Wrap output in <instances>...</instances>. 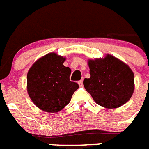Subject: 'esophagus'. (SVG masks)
Wrapping results in <instances>:
<instances>
[{"instance_id": "obj_1", "label": "esophagus", "mask_w": 149, "mask_h": 149, "mask_svg": "<svg viewBox=\"0 0 149 149\" xmlns=\"http://www.w3.org/2000/svg\"><path fill=\"white\" fill-rule=\"evenodd\" d=\"M78 84H79V86H80V87L83 86V81H82V80L79 81H78Z\"/></svg>"}]
</instances>
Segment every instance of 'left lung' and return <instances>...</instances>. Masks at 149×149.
<instances>
[{
  "mask_svg": "<svg viewBox=\"0 0 149 149\" xmlns=\"http://www.w3.org/2000/svg\"><path fill=\"white\" fill-rule=\"evenodd\" d=\"M90 78H84L86 91L97 104L116 108L130 99L135 89L132 69L111 54L88 61Z\"/></svg>",
  "mask_w": 149,
  "mask_h": 149,
  "instance_id": "obj_1",
  "label": "left lung"
}]
</instances>
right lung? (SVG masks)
<instances>
[{
	"label": "right lung",
	"instance_id": "right-lung-1",
	"mask_svg": "<svg viewBox=\"0 0 149 149\" xmlns=\"http://www.w3.org/2000/svg\"><path fill=\"white\" fill-rule=\"evenodd\" d=\"M65 58L49 53L39 58L29 69L27 89L29 97L38 108L47 112H58L71 99L78 88L70 81L71 69L63 65Z\"/></svg>",
	"mask_w": 149,
	"mask_h": 149
}]
</instances>
